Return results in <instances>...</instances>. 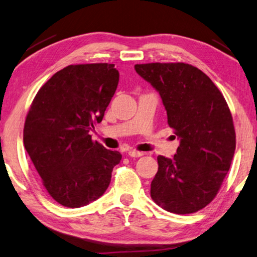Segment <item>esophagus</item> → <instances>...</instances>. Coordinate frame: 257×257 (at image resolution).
Wrapping results in <instances>:
<instances>
[{"label":"esophagus","instance_id":"esophagus-1","mask_svg":"<svg viewBox=\"0 0 257 257\" xmlns=\"http://www.w3.org/2000/svg\"><path fill=\"white\" fill-rule=\"evenodd\" d=\"M128 155L130 157H141L144 155L143 152H138V151H135V149H132V151L128 152Z\"/></svg>","mask_w":257,"mask_h":257}]
</instances>
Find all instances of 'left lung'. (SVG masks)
<instances>
[{
  "label": "left lung",
  "instance_id": "8db88e82",
  "mask_svg": "<svg viewBox=\"0 0 257 257\" xmlns=\"http://www.w3.org/2000/svg\"><path fill=\"white\" fill-rule=\"evenodd\" d=\"M135 69L160 93L167 123L180 139L173 158L157 157L151 197L166 211L197 212L216 197L234 157L230 110L213 82L192 65L137 64Z\"/></svg>",
  "mask_w": 257,
  "mask_h": 257
}]
</instances>
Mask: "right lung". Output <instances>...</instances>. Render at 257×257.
I'll return each mask as SVG.
<instances>
[{"mask_svg": "<svg viewBox=\"0 0 257 257\" xmlns=\"http://www.w3.org/2000/svg\"><path fill=\"white\" fill-rule=\"evenodd\" d=\"M119 83L114 64L69 65L37 93L23 144L44 188L56 202L80 208L108 189L121 154L92 141Z\"/></svg>", "mask_w": 257, "mask_h": 257, "instance_id": "add662e5", "label": "right lung"}]
</instances>
